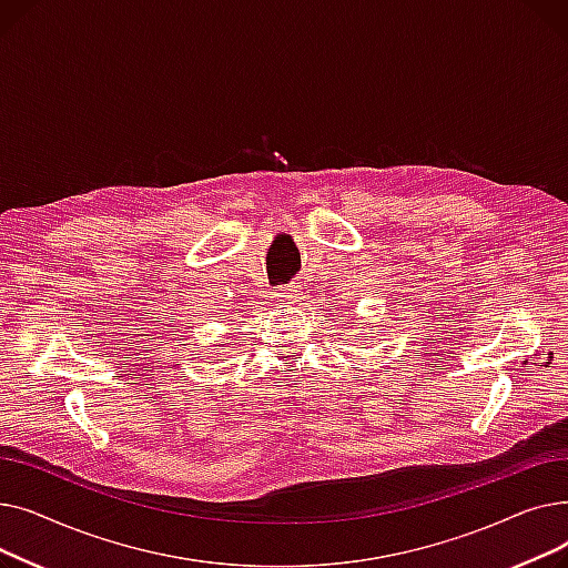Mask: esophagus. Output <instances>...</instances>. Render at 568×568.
Returning <instances> with one entry per match:
<instances>
[{"label": "esophagus", "mask_w": 568, "mask_h": 568, "mask_svg": "<svg viewBox=\"0 0 568 568\" xmlns=\"http://www.w3.org/2000/svg\"><path fill=\"white\" fill-rule=\"evenodd\" d=\"M278 300H281V302H287V304H294V300H296V287H294V285H285L283 290H278Z\"/></svg>", "instance_id": "obj_1"}]
</instances>
